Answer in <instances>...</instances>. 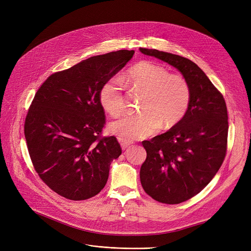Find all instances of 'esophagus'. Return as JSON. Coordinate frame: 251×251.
Instances as JSON below:
<instances>
[{
  "mask_svg": "<svg viewBox=\"0 0 251 251\" xmlns=\"http://www.w3.org/2000/svg\"><path fill=\"white\" fill-rule=\"evenodd\" d=\"M120 143H121V147H122L123 150H126V149L130 148L133 144V142H130V141L125 140V139H120Z\"/></svg>",
  "mask_w": 251,
  "mask_h": 251,
  "instance_id": "esophagus-1",
  "label": "esophagus"
}]
</instances>
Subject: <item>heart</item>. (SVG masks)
Returning a JSON list of instances; mask_svg holds the SVG:
<instances>
[{
    "label": "heart",
    "mask_w": 251,
    "mask_h": 251,
    "mask_svg": "<svg viewBox=\"0 0 251 251\" xmlns=\"http://www.w3.org/2000/svg\"><path fill=\"white\" fill-rule=\"evenodd\" d=\"M122 80L131 90L143 94L140 114L126 115L110 124L111 132L121 139L146 138L160 129L177 125L185 117L191 101V88L185 77L170 74L161 65L140 62L131 67ZM120 77L113 76L100 89V101L110 115L117 117L125 110L126 99Z\"/></svg>",
    "instance_id": "heart-1"
}]
</instances>
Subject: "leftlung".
I'll use <instances>...</instances> for the list:
<instances>
[{
	"label": "left lung",
	"instance_id": "obj_1",
	"mask_svg": "<svg viewBox=\"0 0 251 251\" xmlns=\"http://www.w3.org/2000/svg\"><path fill=\"white\" fill-rule=\"evenodd\" d=\"M139 50L177 68L191 88L185 117L166 133L142 141L147 151L140 168L142 188L159 202L181 203L199 194L225 160L229 129L226 101L189 59L153 49Z\"/></svg>",
	"mask_w": 251,
	"mask_h": 251
}]
</instances>
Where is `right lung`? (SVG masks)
<instances>
[{"label": "right lung", "instance_id": "1", "mask_svg": "<svg viewBox=\"0 0 251 251\" xmlns=\"http://www.w3.org/2000/svg\"><path fill=\"white\" fill-rule=\"evenodd\" d=\"M133 55L121 50L90 57L51 74L36 91L25 118L26 144L39 178L65 199L100 193L111 163L122 153L115 136H101L100 89Z\"/></svg>", "mask_w": 251, "mask_h": 251}]
</instances>
